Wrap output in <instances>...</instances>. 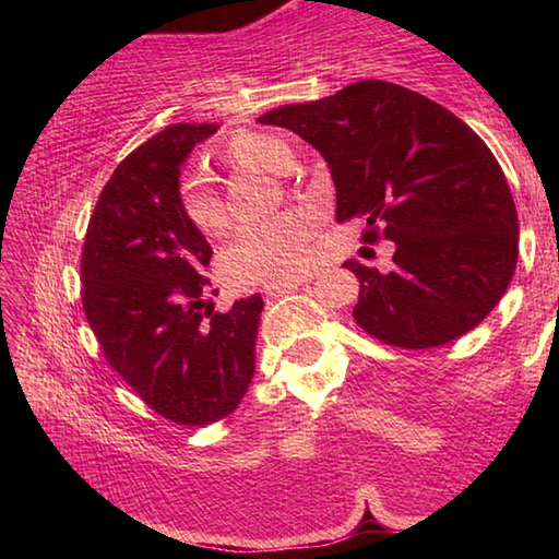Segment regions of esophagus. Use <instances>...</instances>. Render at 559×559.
<instances>
[{
    "mask_svg": "<svg viewBox=\"0 0 559 559\" xmlns=\"http://www.w3.org/2000/svg\"><path fill=\"white\" fill-rule=\"evenodd\" d=\"M302 283H308V278H296V281H286V283H276V286H266L263 288V296L266 298H278V296H286V293L296 290Z\"/></svg>",
    "mask_w": 559,
    "mask_h": 559,
    "instance_id": "esophagus-1",
    "label": "esophagus"
}]
</instances>
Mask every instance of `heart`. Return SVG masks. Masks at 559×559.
I'll list each match as a JSON object with an SVG mask.
<instances>
[{"instance_id":"heart-1","label":"heart","mask_w":559,"mask_h":559,"mask_svg":"<svg viewBox=\"0 0 559 559\" xmlns=\"http://www.w3.org/2000/svg\"><path fill=\"white\" fill-rule=\"evenodd\" d=\"M222 157L234 167H257L271 173L286 169L293 163L286 140L263 132H236L226 140ZM179 206L197 231L222 236L229 229L226 204L204 173H192L182 179ZM313 226V216L308 214H281L243 226L222 257L224 278L234 286H271L302 276L310 266Z\"/></svg>"}]
</instances>
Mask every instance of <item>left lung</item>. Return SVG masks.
<instances>
[{
    "label": "left lung",
    "instance_id": "1",
    "mask_svg": "<svg viewBox=\"0 0 559 559\" xmlns=\"http://www.w3.org/2000/svg\"><path fill=\"white\" fill-rule=\"evenodd\" d=\"M325 157L340 224L394 241L392 269L345 261L359 281L355 323L392 347L466 335L503 298L518 259V212L503 169L466 122L421 93L359 81L335 96L263 112Z\"/></svg>",
    "mask_w": 559,
    "mask_h": 559
}]
</instances>
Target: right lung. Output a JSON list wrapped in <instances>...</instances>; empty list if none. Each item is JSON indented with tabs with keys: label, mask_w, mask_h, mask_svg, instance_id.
<instances>
[{
	"label": "right lung",
	"mask_w": 559,
	"mask_h": 559,
	"mask_svg": "<svg viewBox=\"0 0 559 559\" xmlns=\"http://www.w3.org/2000/svg\"><path fill=\"white\" fill-rule=\"evenodd\" d=\"M214 130L177 122L132 150L103 187L81 257L83 310L108 365L182 427L239 406L263 310L261 296L226 313L206 302L212 246L179 206V165Z\"/></svg>",
	"instance_id": "obj_1"
}]
</instances>
